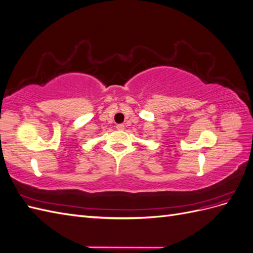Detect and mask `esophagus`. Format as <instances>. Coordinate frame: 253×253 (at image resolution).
<instances>
[{
    "instance_id": "esophagus-1",
    "label": "esophagus",
    "mask_w": 253,
    "mask_h": 253,
    "mask_svg": "<svg viewBox=\"0 0 253 253\" xmlns=\"http://www.w3.org/2000/svg\"><path fill=\"white\" fill-rule=\"evenodd\" d=\"M116 128L119 129V131H122V129H125V125H117Z\"/></svg>"
}]
</instances>
